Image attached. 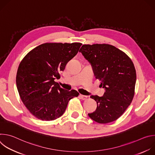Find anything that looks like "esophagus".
<instances>
[{
  "label": "esophagus",
  "mask_w": 155,
  "mask_h": 155,
  "mask_svg": "<svg viewBox=\"0 0 155 155\" xmlns=\"http://www.w3.org/2000/svg\"><path fill=\"white\" fill-rule=\"evenodd\" d=\"M80 97L82 100H86L87 98V96H84V95H82V94H80Z\"/></svg>",
  "instance_id": "34e87169"
}]
</instances>
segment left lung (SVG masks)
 Wrapping results in <instances>:
<instances>
[{"mask_svg": "<svg viewBox=\"0 0 155 155\" xmlns=\"http://www.w3.org/2000/svg\"><path fill=\"white\" fill-rule=\"evenodd\" d=\"M79 52L91 64L96 78L105 89L101 97L91 96L97 108L88 116L101 124L117 120L134 96L136 72L133 62L124 52L108 44L83 45Z\"/></svg>", "mask_w": 155, "mask_h": 155, "instance_id": "1", "label": "left lung"}]
</instances>
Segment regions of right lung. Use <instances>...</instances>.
<instances>
[{
  "instance_id": "1",
  "label": "right lung",
  "mask_w": 155,
  "mask_h": 155,
  "mask_svg": "<svg viewBox=\"0 0 155 155\" xmlns=\"http://www.w3.org/2000/svg\"><path fill=\"white\" fill-rule=\"evenodd\" d=\"M81 43H45L35 47L20 62L16 82L20 98L36 118L51 121L62 116L69 101L79 93L62 89L55 82Z\"/></svg>"
}]
</instances>
